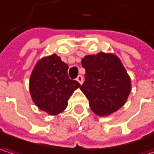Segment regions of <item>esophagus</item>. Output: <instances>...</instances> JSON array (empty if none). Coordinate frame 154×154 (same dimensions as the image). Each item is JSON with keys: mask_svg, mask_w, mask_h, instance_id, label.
<instances>
[{"mask_svg": "<svg viewBox=\"0 0 154 154\" xmlns=\"http://www.w3.org/2000/svg\"><path fill=\"white\" fill-rule=\"evenodd\" d=\"M77 81L80 84V85H82L83 84V82H84V77H82L81 75H78L77 77Z\"/></svg>", "mask_w": 154, "mask_h": 154, "instance_id": "34e87169", "label": "esophagus"}]
</instances>
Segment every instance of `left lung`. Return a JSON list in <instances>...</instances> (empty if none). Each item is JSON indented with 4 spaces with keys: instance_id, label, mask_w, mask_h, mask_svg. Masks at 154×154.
<instances>
[{
    "instance_id": "1",
    "label": "left lung",
    "mask_w": 154,
    "mask_h": 154,
    "mask_svg": "<svg viewBox=\"0 0 154 154\" xmlns=\"http://www.w3.org/2000/svg\"><path fill=\"white\" fill-rule=\"evenodd\" d=\"M85 81L80 86L92 112L107 116L125 103L131 91V80L119 58L104 52L85 57Z\"/></svg>"
}]
</instances>
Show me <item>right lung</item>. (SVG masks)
<instances>
[{
	"mask_svg": "<svg viewBox=\"0 0 154 154\" xmlns=\"http://www.w3.org/2000/svg\"><path fill=\"white\" fill-rule=\"evenodd\" d=\"M68 65L56 54L41 59L32 71L29 91L35 105L50 115L62 112L80 84L69 79Z\"/></svg>",
	"mask_w": 154,
	"mask_h": 154,
	"instance_id": "right-lung-1",
	"label": "right lung"
}]
</instances>
